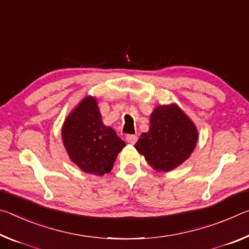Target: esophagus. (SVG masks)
<instances>
[{"label": "esophagus", "instance_id": "obj_1", "mask_svg": "<svg viewBox=\"0 0 249 249\" xmlns=\"http://www.w3.org/2000/svg\"><path fill=\"white\" fill-rule=\"evenodd\" d=\"M125 140H127L128 143L134 144L138 141V136H136V134H128V136L125 137Z\"/></svg>", "mask_w": 249, "mask_h": 249}]
</instances>
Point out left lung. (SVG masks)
<instances>
[{
    "instance_id": "obj_1",
    "label": "left lung",
    "mask_w": 249,
    "mask_h": 249,
    "mask_svg": "<svg viewBox=\"0 0 249 249\" xmlns=\"http://www.w3.org/2000/svg\"><path fill=\"white\" fill-rule=\"evenodd\" d=\"M197 142L193 122L177 105L160 106L150 118L149 132L134 144L153 169L168 172L191 156Z\"/></svg>"
}]
</instances>
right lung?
<instances>
[{
    "instance_id": "right-lung-1",
    "label": "right lung",
    "mask_w": 249,
    "mask_h": 249,
    "mask_svg": "<svg viewBox=\"0 0 249 249\" xmlns=\"http://www.w3.org/2000/svg\"><path fill=\"white\" fill-rule=\"evenodd\" d=\"M63 141L71 160L87 173L103 175L112 169L125 142L101 120L96 100L87 97L63 125Z\"/></svg>"
}]
</instances>
